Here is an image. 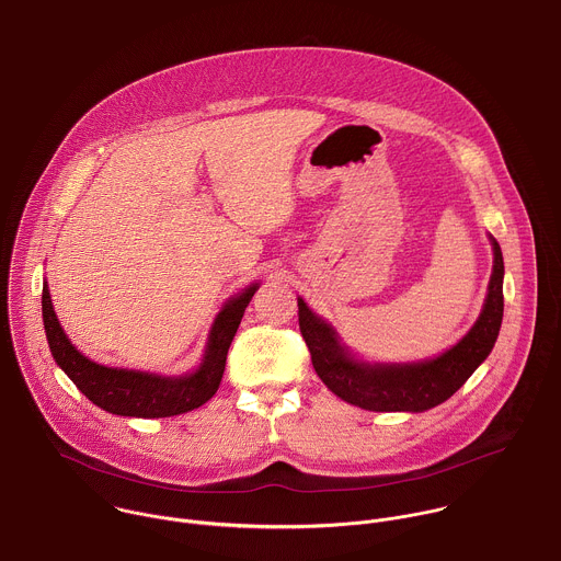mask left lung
Returning <instances> with one entry per match:
<instances>
[{
  "instance_id": "left-lung-1",
  "label": "left lung",
  "mask_w": 561,
  "mask_h": 561,
  "mask_svg": "<svg viewBox=\"0 0 561 561\" xmlns=\"http://www.w3.org/2000/svg\"><path fill=\"white\" fill-rule=\"evenodd\" d=\"M494 249V268L481 317L472 330L437 358L402 365L363 363L354 358L339 334L317 317L304 299L299 306V330L310 350L317 376L341 400L376 413H422L455 396L477 367L490 356L503 323V251L490 236Z\"/></svg>"
}]
</instances>
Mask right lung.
I'll return each instance as SVG.
<instances>
[{"label": "right lung", "mask_w": 561, "mask_h": 561, "mask_svg": "<svg viewBox=\"0 0 561 561\" xmlns=\"http://www.w3.org/2000/svg\"><path fill=\"white\" fill-rule=\"evenodd\" d=\"M257 288V284H251L222 306L209 330L198 369L185 376H157L135 369L104 367L82 356L56 319L47 282H43L41 295L43 325L56 365L95 407L122 417H172L203 407L218 391L229 345Z\"/></svg>", "instance_id": "obj_1"}]
</instances>
